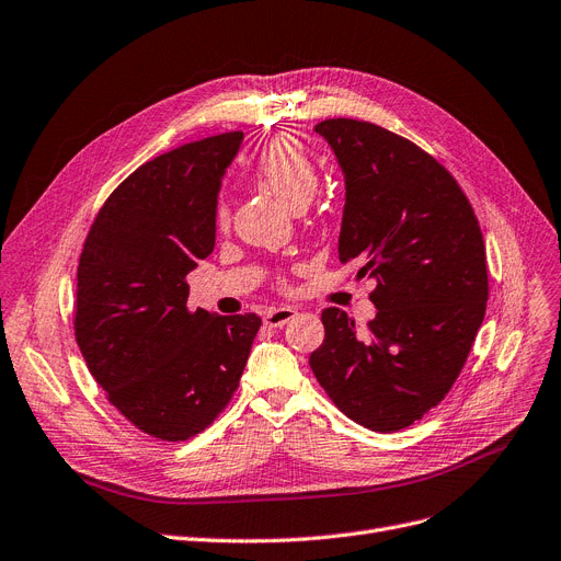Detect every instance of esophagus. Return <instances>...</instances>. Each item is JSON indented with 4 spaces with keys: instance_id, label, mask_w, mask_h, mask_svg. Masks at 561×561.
Masks as SVG:
<instances>
[{
    "instance_id": "34e87169",
    "label": "esophagus",
    "mask_w": 561,
    "mask_h": 561,
    "mask_svg": "<svg viewBox=\"0 0 561 561\" xmlns=\"http://www.w3.org/2000/svg\"><path fill=\"white\" fill-rule=\"evenodd\" d=\"M298 311L290 309V307H277V309H267L265 316H263V323L267 328H282L286 325L290 319H294Z\"/></svg>"
}]
</instances>
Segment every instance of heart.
<instances>
[{"label":"heart","mask_w":561,"mask_h":561,"mask_svg":"<svg viewBox=\"0 0 561 561\" xmlns=\"http://www.w3.org/2000/svg\"><path fill=\"white\" fill-rule=\"evenodd\" d=\"M254 172L263 185L271 187L277 197L294 210L307 206L319 187V167L305 144L296 135H277L267 141L254 160ZM215 225L227 227L231 220V208L227 197L215 202Z\"/></svg>","instance_id":"1"}]
</instances>
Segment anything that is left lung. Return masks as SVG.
<instances>
[{
    "label": "left lung",
    "instance_id": "1",
    "mask_svg": "<svg viewBox=\"0 0 561 561\" xmlns=\"http://www.w3.org/2000/svg\"><path fill=\"white\" fill-rule=\"evenodd\" d=\"M346 181L339 259L376 279V319L359 336L346 311L321 313L309 367L346 417L378 433L422 420L445 399L489 302L485 248L456 179L417 144L369 121L313 128Z\"/></svg>",
    "mask_w": 561,
    "mask_h": 561
}]
</instances>
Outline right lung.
<instances>
[{"label": "right lung", "mask_w": 561, "mask_h": 561, "mask_svg": "<svg viewBox=\"0 0 561 561\" xmlns=\"http://www.w3.org/2000/svg\"><path fill=\"white\" fill-rule=\"evenodd\" d=\"M242 133L162 153L95 215L78 265L76 339L107 401L167 443L202 433L231 401L256 313L187 309V273L215 248V202Z\"/></svg>", "instance_id": "add662e5"}]
</instances>
